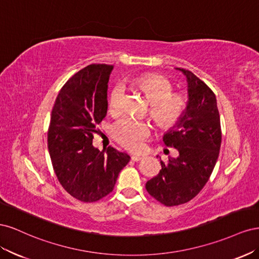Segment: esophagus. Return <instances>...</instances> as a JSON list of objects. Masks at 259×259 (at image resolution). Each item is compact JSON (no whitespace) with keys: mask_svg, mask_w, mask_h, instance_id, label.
Masks as SVG:
<instances>
[{"mask_svg":"<svg viewBox=\"0 0 259 259\" xmlns=\"http://www.w3.org/2000/svg\"><path fill=\"white\" fill-rule=\"evenodd\" d=\"M143 159H144V155H138V154L132 155V160H133V161H135V162H138V161L143 160Z\"/></svg>","mask_w":259,"mask_h":259,"instance_id":"esophagus-1","label":"esophagus"}]
</instances>
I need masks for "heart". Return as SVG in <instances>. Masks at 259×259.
<instances>
[{"mask_svg": "<svg viewBox=\"0 0 259 259\" xmlns=\"http://www.w3.org/2000/svg\"><path fill=\"white\" fill-rule=\"evenodd\" d=\"M137 84L151 103L150 115L156 124L161 127H171L180 121L187 109V99L183 94L173 93L174 85L168 79L159 74H146L138 77ZM124 95V83H116L109 97V112H122ZM150 133L149 122L131 116L117 120L112 126L114 139L132 151L142 150Z\"/></svg>", "mask_w": 259, "mask_h": 259, "instance_id": "heart-1", "label": "heart"}]
</instances>
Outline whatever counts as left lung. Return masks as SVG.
I'll return each instance as SVG.
<instances>
[{
  "label": "left lung",
  "mask_w": 259,
  "mask_h": 259,
  "mask_svg": "<svg viewBox=\"0 0 259 259\" xmlns=\"http://www.w3.org/2000/svg\"><path fill=\"white\" fill-rule=\"evenodd\" d=\"M176 70L187 77V109L163 136V142L176 148L179 155L168 158L167 163L161 161L160 173L146 184L148 193L166 206L189 202L202 190L215 167L222 144L215 94L189 70Z\"/></svg>",
  "instance_id": "left-lung-1"
}]
</instances>
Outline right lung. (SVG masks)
I'll return each instance as SVG.
<instances>
[{
    "mask_svg": "<svg viewBox=\"0 0 259 259\" xmlns=\"http://www.w3.org/2000/svg\"><path fill=\"white\" fill-rule=\"evenodd\" d=\"M113 66L93 64L62 86L55 100L48 133L55 174L76 200L96 202L110 193L131 156L112 147L93 146L96 126L107 114L108 82Z\"/></svg>",
    "mask_w": 259,
    "mask_h": 259,
    "instance_id": "1",
    "label": "right lung"
}]
</instances>
